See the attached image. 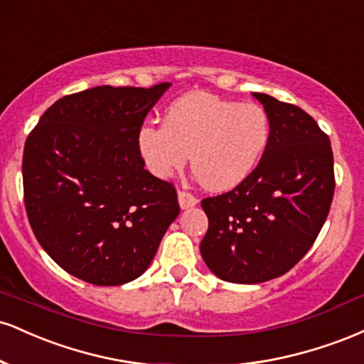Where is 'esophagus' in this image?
<instances>
[{
  "mask_svg": "<svg viewBox=\"0 0 364 364\" xmlns=\"http://www.w3.org/2000/svg\"><path fill=\"white\" fill-rule=\"evenodd\" d=\"M178 200H179V207L181 208H190L195 207L198 203V198L190 191H178Z\"/></svg>",
  "mask_w": 364,
  "mask_h": 364,
  "instance_id": "34e87169",
  "label": "esophagus"
}]
</instances>
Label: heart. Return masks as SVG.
I'll return each instance as SVG.
<instances>
[{"label": "heart", "mask_w": 364, "mask_h": 364, "mask_svg": "<svg viewBox=\"0 0 364 364\" xmlns=\"http://www.w3.org/2000/svg\"><path fill=\"white\" fill-rule=\"evenodd\" d=\"M270 139V121L258 104H237L191 92L164 112L162 127L140 128L136 149L154 176L191 169L207 190L229 191L250 178Z\"/></svg>", "instance_id": "obj_1"}]
</instances>
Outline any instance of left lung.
Returning a JSON list of instances; mask_svg holds the SVG:
<instances>
[{"mask_svg": "<svg viewBox=\"0 0 364 364\" xmlns=\"http://www.w3.org/2000/svg\"><path fill=\"white\" fill-rule=\"evenodd\" d=\"M270 139L246 181L202 200L208 217L200 253L225 282L258 284L289 272L315 243L332 205L328 135L308 112L255 92Z\"/></svg>", "mask_w": 364, "mask_h": 364, "instance_id": "8db88e82", "label": "left lung"}]
</instances>
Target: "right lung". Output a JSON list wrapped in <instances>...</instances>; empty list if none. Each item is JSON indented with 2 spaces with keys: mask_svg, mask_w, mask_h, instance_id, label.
<instances>
[{
  "mask_svg": "<svg viewBox=\"0 0 364 364\" xmlns=\"http://www.w3.org/2000/svg\"><path fill=\"white\" fill-rule=\"evenodd\" d=\"M171 83L58 99L25 140L28 223L63 270L95 286L140 277L179 214L173 183L144 168L136 135Z\"/></svg>",
  "mask_w": 364,
  "mask_h": 364,
  "instance_id": "right-lung-1",
  "label": "right lung"
}]
</instances>
